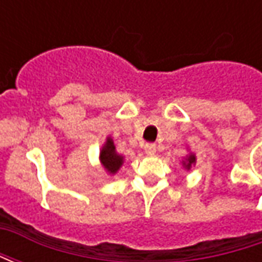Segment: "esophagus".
<instances>
[{
    "label": "esophagus",
    "instance_id": "obj_1",
    "mask_svg": "<svg viewBox=\"0 0 262 262\" xmlns=\"http://www.w3.org/2000/svg\"><path fill=\"white\" fill-rule=\"evenodd\" d=\"M156 151H157L156 144H146V146H144V153L147 154V156H154Z\"/></svg>",
    "mask_w": 262,
    "mask_h": 262
}]
</instances>
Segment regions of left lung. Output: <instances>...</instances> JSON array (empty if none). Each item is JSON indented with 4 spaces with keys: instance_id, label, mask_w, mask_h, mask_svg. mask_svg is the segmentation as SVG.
Returning <instances> with one entry per match:
<instances>
[{
    "instance_id": "obj_1",
    "label": "left lung",
    "mask_w": 262,
    "mask_h": 262,
    "mask_svg": "<svg viewBox=\"0 0 262 262\" xmlns=\"http://www.w3.org/2000/svg\"><path fill=\"white\" fill-rule=\"evenodd\" d=\"M181 163H182V167H184L187 171H189L191 168H192L193 165L196 164V156H195V153H192V151H189V153L184 157V160H182Z\"/></svg>"
}]
</instances>
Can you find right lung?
<instances>
[{
  "label": "right lung",
  "mask_w": 262,
  "mask_h": 262,
  "mask_svg": "<svg viewBox=\"0 0 262 262\" xmlns=\"http://www.w3.org/2000/svg\"><path fill=\"white\" fill-rule=\"evenodd\" d=\"M123 161H125V157L116 151L112 137L108 136L105 143L102 144L101 150H99V163H101V167L108 172L109 176H115L120 170V167L123 165Z\"/></svg>",
  "instance_id": "right-lung-1"
}]
</instances>
